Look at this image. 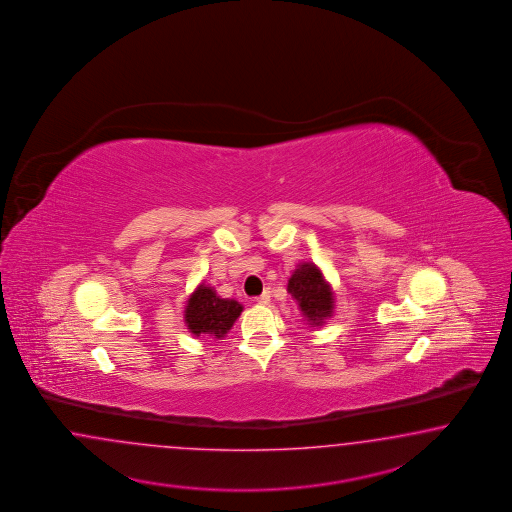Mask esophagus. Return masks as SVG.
<instances>
[{
    "instance_id": "esophagus-1",
    "label": "esophagus",
    "mask_w": 512,
    "mask_h": 512,
    "mask_svg": "<svg viewBox=\"0 0 512 512\" xmlns=\"http://www.w3.org/2000/svg\"><path fill=\"white\" fill-rule=\"evenodd\" d=\"M255 302H259V304H268V302H270V291H264L263 295L257 296V298H255Z\"/></svg>"
}]
</instances>
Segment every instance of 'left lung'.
I'll return each mask as SVG.
<instances>
[{
    "label": "left lung",
    "instance_id": "obj_1",
    "mask_svg": "<svg viewBox=\"0 0 512 512\" xmlns=\"http://www.w3.org/2000/svg\"><path fill=\"white\" fill-rule=\"evenodd\" d=\"M287 291L298 302V308L311 326H321L328 317H332L334 293L315 264H298L289 278Z\"/></svg>",
    "mask_w": 512,
    "mask_h": 512
}]
</instances>
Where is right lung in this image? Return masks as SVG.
Here are the masks:
<instances>
[{"label": "right lung", "instance_id": "obj_1", "mask_svg": "<svg viewBox=\"0 0 512 512\" xmlns=\"http://www.w3.org/2000/svg\"><path fill=\"white\" fill-rule=\"evenodd\" d=\"M242 310V304H238L236 300L219 298L212 287L201 283L187 300L184 321L189 332L195 336L208 334L216 340H223V336L233 328L234 321L240 317Z\"/></svg>", "mask_w": 512, "mask_h": 512}]
</instances>
